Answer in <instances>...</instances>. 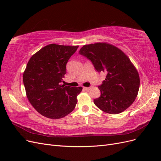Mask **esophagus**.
<instances>
[{
  "label": "esophagus",
  "mask_w": 161,
  "mask_h": 161,
  "mask_svg": "<svg viewBox=\"0 0 161 161\" xmlns=\"http://www.w3.org/2000/svg\"><path fill=\"white\" fill-rule=\"evenodd\" d=\"M91 89V86H89V87H83V89L85 90V91H89Z\"/></svg>",
  "instance_id": "34e87169"
}]
</instances>
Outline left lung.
I'll return each mask as SVG.
<instances>
[{"label":"left lung","instance_id":"1","mask_svg":"<svg viewBox=\"0 0 161 161\" xmlns=\"http://www.w3.org/2000/svg\"><path fill=\"white\" fill-rule=\"evenodd\" d=\"M79 53L91 61L97 72L106 75L98 86L101 96L93 101L97 108L110 114H120L128 108L140 87L138 72L129 58L107 43L83 46Z\"/></svg>","mask_w":161,"mask_h":161}]
</instances>
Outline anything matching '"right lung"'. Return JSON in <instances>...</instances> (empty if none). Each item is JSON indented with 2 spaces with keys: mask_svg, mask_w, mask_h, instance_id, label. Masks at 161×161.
Masks as SVG:
<instances>
[{
  "mask_svg": "<svg viewBox=\"0 0 161 161\" xmlns=\"http://www.w3.org/2000/svg\"><path fill=\"white\" fill-rule=\"evenodd\" d=\"M79 46L52 43L33 55L23 79L27 99L35 109L50 119L64 118L74 110L82 88L62 85L66 64Z\"/></svg>",
  "mask_w": 161,
  "mask_h": 161,
  "instance_id": "1",
  "label": "right lung"
}]
</instances>
